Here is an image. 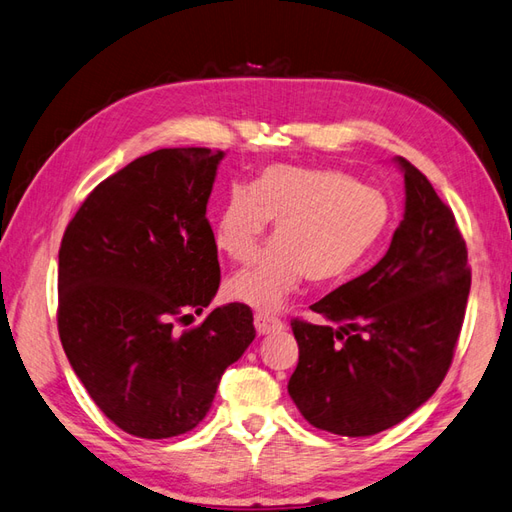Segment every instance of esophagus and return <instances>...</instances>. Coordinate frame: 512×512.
Listing matches in <instances>:
<instances>
[{
  "label": "esophagus",
  "instance_id": "34e87169",
  "mask_svg": "<svg viewBox=\"0 0 512 512\" xmlns=\"http://www.w3.org/2000/svg\"><path fill=\"white\" fill-rule=\"evenodd\" d=\"M255 329L259 335H270V333H279L285 329V324L279 320L270 316V313H257L255 316Z\"/></svg>",
  "mask_w": 512,
  "mask_h": 512
}]
</instances>
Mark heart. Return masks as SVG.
<instances>
[{
    "label": "heart",
    "instance_id": "1",
    "mask_svg": "<svg viewBox=\"0 0 512 512\" xmlns=\"http://www.w3.org/2000/svg\"><path fill=\"white\" fill-rule=\"evenodd\" d=\"M393 220L387 196L342 170L266 166L251 186L235 183L214 222L216 246L248 261L274 222V238L255 264L233 274L227 292L259 311L279 309L305 277L337 281L381 244Z\"/></svg>",
    "mask_w": 512,
    "mask_h": 512
}]
</instances>
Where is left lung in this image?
Wrapping results in <instances>:
<instances>
[{
	"instance_id": "8db88e82",
	"label": "left lung",
	"mask_w": 512,
	"mask_h": 512,
	"mask_svg": "<svg viewBox=\"0 0 512 512\" xmlns=\"http://www.w3.org/2000/svg\"><path fill=\"white\" fill-rule=\"evenodd\" d=\"M404 173V218L385 257L292 320L298 365L287 391L311 426L370 437L419 409L450 370L471 272L467 246L419 170Z\"/></svg>"
}]
</instances>
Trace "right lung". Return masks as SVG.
<instances>
[{
    "label": "right lung",
    "mask_w": 512,
    "mask_h": 512,
    "mask_svg": "<svg viewBox=\"0 0 512 512\" xmlns=\"http://www.w3.org/2000/svg\"><path fill=\"white\" fill-rule=\"evenodd\" d=\"M222 157L203 147L142 155L101 181L62 235V348L103 415L140 439L199 424L255 339L242 303L179 331L220 285L207 201Z\"/></svg>",
    "instance_id": "obj_1"
}]
</instances>
